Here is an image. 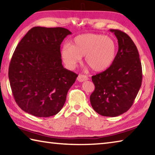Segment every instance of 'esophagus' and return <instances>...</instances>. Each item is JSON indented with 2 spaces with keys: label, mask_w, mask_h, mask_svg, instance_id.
<instances>
[{
  "label": "esophagus",
  "mask_w": 155,
  "mask_h": 155,
  "mask_svg": "<svg viewBox=\"0 0 155 155\" xmlns=\"http://www.w3.org/2000/svg\"><path fill=\"white\" fill-rule=\"evenodd\" d=\"M87 80H88V78L87 76H85V75L80 74V75H78V77H77V81H79V82H83V81H85Z\"/></svg>",
  "instance_id": "1"
}]
</instances>
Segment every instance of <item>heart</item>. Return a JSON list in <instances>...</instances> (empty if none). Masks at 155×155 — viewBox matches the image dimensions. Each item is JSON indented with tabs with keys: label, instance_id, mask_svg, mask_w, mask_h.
<instances>
[{
	"label": "heart",
	"instance_id": "b5f03b06",
	"mask_svg": "<svg viewBox=\"0 0 155 155\" xmlns=\"http://www.w3.org/2000/svg\"><path fill=\"white\" fill-rule=\"evenodd\" d=\"M117 44L112 38L96 33H85L73 39L71 45L62 46L61 54L65 64L74 68L85 57V62L95 72L111 66L117 54Z\"/></svg>",
	"mask_w": 155,
	"mask_h": 155
}]
</instances>
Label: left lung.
I'll use <instances>...</instances> for the list:
<instances>
[{
    "label": "left lung",
    "instance_id": "obj_1",
    "mask_svg": "<svg viewBox=\"0 0 155 155\" xmlns=\"http://www.w3.org/2000/svg\"><path fill=\"white\" fill-rule=\"evenodd\" d=\"M118 51L108 69L92 76L95 90L90 96L94 111L103 116L116 117L130 108L142 82V68L137 47L127 33L116 29Z\"/></svg>",
    "mask_w": 155,
    "mask_h": 155
}]
</instances>
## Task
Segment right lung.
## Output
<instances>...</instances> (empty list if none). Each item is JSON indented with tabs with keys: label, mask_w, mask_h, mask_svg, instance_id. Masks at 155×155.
Masks as SVG:
<instances>
[{
	"label": "right lung",
	"mask_w": 155,
	"mask_h": 155,
	"mask_svg": "<svg viewBox=\"0 0 155 155\" xmlns=\"http://www.w3.org/2000/svg\"><path fill=\"white\" fill-rule=\"evenodd\" d=\"M72 33L62 27H35L18 44L9 68L14 99L21 109L47 117L61 111L77 74L64 68L60 45Z\"/></svg>",
	"instance_id": "1"
}]
</instances>
